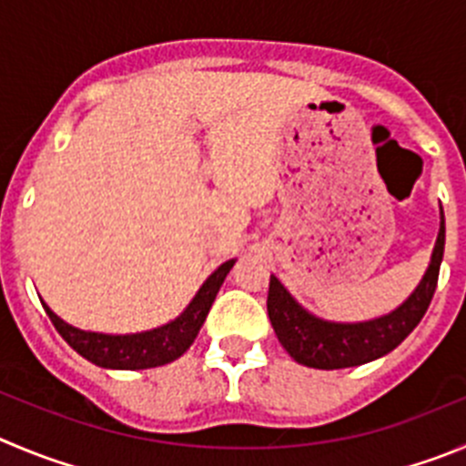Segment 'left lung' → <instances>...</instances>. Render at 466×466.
I'll use <instances>...</instances> for the list:
<instances>
[{"mask_svg":"<svg viewBox=\"0 0 466 466\" xmlns=\"http://www.w3.org/2000/svg\"><path fill=\"white\" fill-rule=\"evenodd\" d=\"M446 243V220L439 207V234L432 248L428 268L414 292L395 310L365 321H331L312 315L301 306L287 287L271 276L268 282V319L278 340L297 363L317 370H340L370 363L393 351L404 338L414 331L428 310L437 289L439 267Z\"/></svg>","mask_w":466,"mask_h":466,"instance_id":"left-lung-1","label":"left lung"}]
</instances>
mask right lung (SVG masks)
<instances>
[{"label": "right lung", "instance_id": "1", "mask_svg": "<svg viewBox=\"0 0 466 466\" xmlns=\"http://www.w3.org/2000/svg\"><path fill=\"white\" fill-rule=\"evenodd\" d=\"M234 262L237 259H228L225 264H220L202 282L193 301L186 306V310L179 317H174L172 321L158 326V329H149V331L124 333V336L82 331V329L71 326L62 317L55 315L46 301L41 303L59 336L86 360H91L98 368H107V370H147V368L172 363L193 345Z\"/></svg>", "mask_w": 466, "mask_h": 466}]
</instances>
